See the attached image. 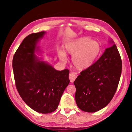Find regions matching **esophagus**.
Here are the masks:
<instances>
[{
    "mask_svg": "<svg viewBox=\"0 0 132 132\" xmlns=\"http://www.w3.org/2000/svg\"><path fill=\"white\" fill-rule=\"evenodd\" d=\"M69 79L71 82H73L76 79V73H71L69 75Z\"/></svg>",
    "mask_w": 132,
    "mask_h": 132,
    "instance_id": "1",
    "label": "esophagus"
}]
</instances>
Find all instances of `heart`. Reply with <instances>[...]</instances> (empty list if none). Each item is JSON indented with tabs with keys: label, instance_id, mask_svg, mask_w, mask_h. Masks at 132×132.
<instances>
[{
	"label": "heart",
	"instance_id": "b5f03b06",
	"mask_svg": "<svg viewBox=\"0 0 132 132\" xmlns=\"http://www.w3.org/2000/svg\"><path fill=\"white\" fill-rule=\"evenodd\" d=\"M65 51L72 56L71 62L78 70H82L92 65L101 51L99 42L88 37H81L68 42L65 45ZM61 61L66 63V56L63 52L59 53Z\"/></svg>",
	"mask_w": 132,
	"mask_h": 132
}]
</instances>
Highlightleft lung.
<instances>
[{
  "label": "left lung",
  "instance_id": "8db88e82",
  "mask_svg": "<svg viewBox=\"0 0 132 132\" xmlns=\"http://www.w3.org/2000/svg\"><path fill=\"white\" fill-rule=\"evenodd\" d=\"M122 68L119 51L113 44L74 81L77 106L87 112H95L105 107L117 90Z\"/></svg>",
  "mask_w": 132,
  "mask_h": 132
}]
</instances>
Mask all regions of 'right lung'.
<instances>
[{
    "mask_svg": "<svg viewBox=\"0 0 132 132\" xmlns=\"http://www.w3.org/2000/svg\"><path fill=\"white\" fill-rule=\"evenodd\" d=\"M45 31L32 33L24 39L13 58L15 86L26 104L41 113L53 112L70 82L69 70H55L35 54L37 42Z\"/></svg>",
    "mask_w": 132,
    "mask_h": 132,
    "instance_id": "1",
    "label": "right lung"
}]
</instances>
